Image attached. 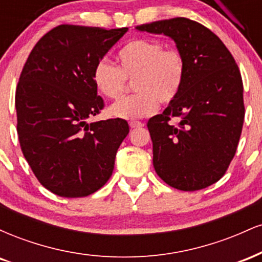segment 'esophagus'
I'll return each instance as SVG.
<instances>
[{"instance_id":"esophagus-1","label":"esophagus","mask_w":262,"mask_h":262,"mask_svg":"<svg viewBox=\"0 0 262 262\" xmlns=\"http://www.w3.org/2000/svg\"><path fill=\"white\" fill-rule=\"evenodd\" d=\"M129 125H130V128H140L143 127L144 123H141L139 121H130L129 122Z\"/></svg>"}]
</instances>
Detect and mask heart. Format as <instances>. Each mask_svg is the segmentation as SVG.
<instances>
[{
  "instance_id": "heart-1",
  "label": "heart",
  "mask_w": 262,
  "mask_h": 262,
  "mask_svg": "<svg viewBox=\"0 0 262 262\" xmlns=\"http://www.w3.org/2000/svg\"><path fill=\"white\" fill-rule=\"evenodd\" d=\"M117 64L107 60L96 62L92 80L96 89L110 100H118L133 81L135 93L122 98L108 110L119 119H138L158 110L159 103L170 104L179 97L186 80V59L180 49L165 47L152 38L128 41L117 53Z\"/></svg>"
}]
</instances>
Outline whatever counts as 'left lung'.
<instances>
[{
	"mask_svg": "<svg viewBox=\"0 0 262 262\" xmlns=\"http://www.w3.org/2000/svg\"><path fill=\"white\" fill-rule=\"evenodd\" d=\"M175 40L186 59L179 97L148 121L152 164L171 187L197 191L223 177L244 123L243 80L231 53L210 29L185 17L138 26ZM179 118V125L170 123Z\"/></svg>",
	"mask_w": 262,
	"mask_h": 262,
	"instance_id": "left-lung-1",
	"label": "left lung"
}]
</instances>
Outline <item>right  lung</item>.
I'll list each match as a JSON object with an SVG mask.
<instances>
[{"instance_id":"1","label":"right lung","mask_w":262,"mask_h":262,"mask_svg":"<svg viewBox=\"0 0 262 262\" xmlns=\"http://www.w3.org/2000/svg\"><path fill=\"white\" fill-rule=\"evenodd\" d=\"M127 31L60 25L39 39L23 66L16 90L20 149L38 181L58 196H90L112 176L128 123L86 119L104 107L93 66Z\"/></svg>"}]
</instances>
